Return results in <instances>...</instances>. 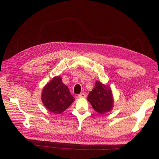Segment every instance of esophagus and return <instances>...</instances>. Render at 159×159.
Wrapping results in <instances>:
<instances>
[{"label":"esophagus","instance_id":"obj_1","mask_svg":"<svg viewBox=\"0 0 159 159\" xmlns=\"http://www.w3.org/2000/svg\"><path fill=\"white\" fill-rule=\"evenodd\" d=\"M79 98H86V95L84 93H80L78 95Z\"/></svg>","mask_w":159,"mask_h":159}]
</instances>
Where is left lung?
<instances>
[{
    "label": "left lung",
    "instance_id": "obj_1",
    "mask_svg": "<svg viewBox=\"0 0 159 159\" xmlns=\"http://www.w3.org/2000/svg\"><path fill=\"white\" fill-rule=\"evenodd\" d=\"M87 100L93 110L99 114H105L113 110L114 99L110 86L104 85L98 80L89 93Z\"/></svg>",
    "mask_w": 159,
    "mask_h": 159
}]
</instances>
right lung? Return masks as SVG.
I'll return each mask as SVG.
<instances>
[{
	"mask_svg": "<svg viewBox=\"0 0 159 159\" xmlns=\"http://www.w3.org/2000/svg\"><path fill=\"white\" fill-rule=\"evenodd\" d=\"M41 99L49 111L57 114L62 113L75 101L69 88L62 82L60 76L53 77L44 86Z\"/></svg>",
	"mask_w": 159,
	"mask_h": 159,
	"instance_id": "obj_1",
	"label": "right lung"
}]
</instances>
